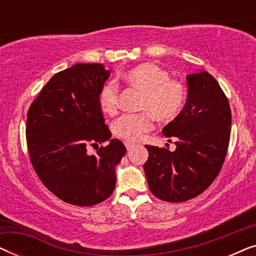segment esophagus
<instances>
[{
	"label": "esophagus",
	"mask_w": 256,
	"mask_h": 256,
	"mask_svg": "<svg viewBox=\"0 0 256 256\" xmlns=\"http://www.w3.org/2000/svg\"><path fill=\"white\" fill-rule=\"evenodd\" d=\"M124 146H126V148H127L128 152H130V150L135 148L134 143H130V142H124Z\"/></svg>",
	"instance_id": "obj_1"
}]
</instances>
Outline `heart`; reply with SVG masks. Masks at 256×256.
<instances>
[{
    "label": "heart",
    "instance_id": "obj_1",
    "mask_svg": "<svg viewBox=\"0 0 256 256\" xmlns=\"http://www.w3.org/2000/svg\"><path fill=\"white\" fill-rule=\"evenodd\" d=\"M124 78L129 85L143 90L140 108L144 112L124 114L113 124V132L126 142H140L154 127L152 115L158 121H174L188 102V88L183 82L171 79L170 74L152 62H143L129 68ZM101 110L114 115L118 110V87L106 84L99 93Z\"/></svg>",
    "mask_w": 256,
    "mask_h": 256
}]
</instances>
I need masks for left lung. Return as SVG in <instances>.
Segmentation results:
<instances>
[{"mask_svg": "<svg viewBox=\"0 0 256 256\" xmlns=\"http://www.w3.org/2000/svg\"><path fill=\"white\" fill-rule=\"evenodd\" d=\"M184 110L163 128L176 150L146 146L144 172L152 194L182 202L202 194L218 176L228 149L232 114L227 96L206 71L186 76Z\"/></svg>", "mask_w": 256, "mask_h": 256, "instance_id": "8db88e82", "label": "left lung"}]
</instances>
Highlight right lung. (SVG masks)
Listing matches in <instances>:
<instances>
[{
  "label": "right lung",
  "mask_w": 256,
  "mask_h": 256,
  "mask_svg": "<svg viewBox=\"0 0 256 256\" xmlns=\"http://www.w3.org/2000/svg\"><path fill=\"white\" fill-rule=\"evenodd\" d=\"M110 74L102 64H76L52 76L30 104L26 144L42 183L62 202L93 206L115 188V166L127 152L112 132L99 104ZM90 146L97 154L90 156Z\"/></svg>",
  "instance_id": "add662e5"
}]
</instances>
